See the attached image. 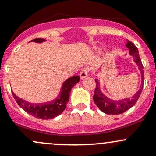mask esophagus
Here are the masks:
<instances>
[{
    "label": "esophagus",
    "instance_id": "esophagus-1",
    "mask_svg": "<svg viewBox=\"0 0 156 156\" xmlns=\"http://www.w3.org/2000/svg\"><path fill=\"white\" fill-rule=\"evenodd\" d=\"M88 71H89V69L88 68H83L80 73V79L83 80V79L86 78L88 76Z\"/></svg>",
    "mask_w": 156,
    "mask_h": 156
}]
</instances>
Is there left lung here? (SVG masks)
<instances>
[{
	"instance_id": "1",
	"label": "left lung",
	"mask_w": 156,
	"mask_h": 156,
	"mask_svg": "<svg viewBox=\"0 0 156 156\" xmlns=\"http://www.w3.org/2000/svg\"><path fill=\"white\" fill-rule=\"evenodd\" d=\"M126 46L128 48L129 51V55L133 57L134 62L138 65L139 71L140 72V76H141V85L139 88L138 91H137L135 94H134V96L132 98L115 100H111L110 98H107L105 94H103L100 88V83H99L98 79H95L96 88H95L94 94L93 97L94 101L97 106L102 112L105 114H108V115H120V114L123 113V112L129 109L131 107L136 103L137 100H138L139 97L141 94L142 89H143L144 73V67L142 65L140 56H139L138 48L134 45L133 43L129 41H127Z\"/></svg>"
}]
</instances>
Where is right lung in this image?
Segmentation results:
<instances>
[{
    "label": "right lung",
    "instance_id": "obj_1",
    "mask_svg": "<svg viewBox=\"0 0 156 156\" xmlns=\"http://www.w3.org/2000/svg\"><path fill=\"white\" fill-rule=\"evenodd\" d=\"M45 41L46 40L43 39V38H36L30 41L41 43ZM79 81H80L79 76H74L68 78L63 83L61 91H60L58 98L51 102H48V103H29L23 99L18 98L15 94L13 91H12V93L13 98H15L19 106L23 108L25 112L35 118L43 119V120H48V119L56 118L64 112L66 108L67 103L69 100L71 90L76 83H79Z\"/></svg>",
    "mask_w": 156,
    "mask_h": 156
}]
</instances>
